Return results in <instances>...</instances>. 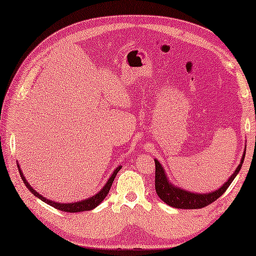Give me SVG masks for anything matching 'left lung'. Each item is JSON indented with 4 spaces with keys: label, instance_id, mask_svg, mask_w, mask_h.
<instances>
[{
    "label": "left lung",
    "instance_id": "left-lung-1",
    "mask_svg": "<svg viewBox=\"0 0 256 256\" xmlns=\"http://www.w3.org/2000/svg\"><path fill=\"white\" fill-rule=\"evenodd\" d=\"M245 153L246 148L244 150V153H242L240 163L238 164L236 170H234V172L230 176L227 182L214 192H205V194L204 192L203 194H200V192H192L174 185V184L169 180V178L166 177L164 168H163L161 166V163L156 158L154 161H156V194L163 202L176 208H185V210H188V208H202L204 206H206V205L211 204L212 202H214L216 200L219 198L220 196L227 190V188L229 187L230 184L232 182V180L236 178V176L240 171L242 164L244 163Z\"/></svg>",
    "mask_w": 256,
    "mask_h": 256
}]
</instances>
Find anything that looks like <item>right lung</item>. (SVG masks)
I'll return each instance as SVG.
<instances>
[{"mask_svg": "<svg viewBox=\"0 0 256 256\" xmlns=\"http://www.w3.org/2000/svg\"><path fill=\"white\" fill-rule=\"evenodd\" d=\"M16 166H18V169H19V172H20V177H22L24 184V185H26V187L28 188V190L32 192L34 196L38 198L40 200H43V202H45L46 204H48V205H51V206L58 208V210L64 211V212H70V213L93 210L94 208H96L98 204L102 203V200L106 198V196L108 195V190H110V188L112 186V182H113V180H114L116 174H118L121 168H122L121 166H119L118 168H116V169L113 170L112 174L110 176V178L108 179V182H106V185L103 186V188H100V190L98 192V194H95L94 196H92V198H85V200H78V202H74V203H58V202H54V200H51L44 198V196H42L40 192H37L35 190H34V188L30 185H29L28 182L26 180V177H24L22 169H20V166H19L18 162H16Z\"/></svg>", "mask_w": 256, "mask_h": 256, "instance_id": "add662e5", "label": "right lung"}]
</instances>
